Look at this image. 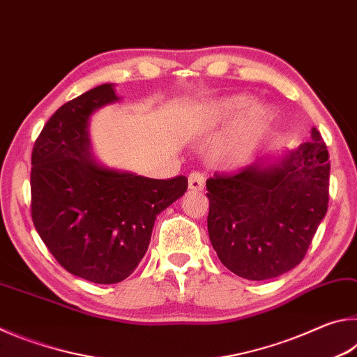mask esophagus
Listing matches in <instances>:
<instances>
[{"mask_svg": "<svg viewBox=\"0 0 357 357\" xmlns=\"http://www.w3.org/2000/svg\"><path fill=\"white\" fill-rule=\"evenodd\" d=\"M189 189L200 192L204 189V176L198 172H192L189 174Z\"/></svg>", "mask_w": 357, "mask_h": 357, "instance_id": "esophagus-1", "label": "esophagus"}]
</instances>
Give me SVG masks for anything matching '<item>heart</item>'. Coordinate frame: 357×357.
I'll list each match as a JSON object with an SVG mask.
<instances>
[{
  "label": "heart",
  "mask_w": 357,
  "mask_h": 357,
  "mask_svg": "<svg viewBox=\"0 0 357 357\" xmlns=\"http://www.w3.org/2000/svg\"><path fill=\"white\" fill-rule=\"evenodd\" d=\"M208 114L217 123L236 118L217 138L211 149L214 164L223 168H239L250 160L275 123V110L266 104H253L247 94L228 96L213 102Z\"/></svg>",
  "instance_id": "b5f03b06"
}]
</instances>
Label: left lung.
Here are the masks:
<instances>
[{
  "instance_id": "1",
  "label": "left lung",
  "mask_w": 357,
  "mask_h": 357,
  "mask_svg": "<svg viewBox=\"0 0 357 357\" xmlns=\"http://www.w3.org/2000/svg\"><path fill=\"white\" fill-rule=\"evenodd\" d=\"M329 153L312 138L231 176L206 181L208 231L220 261L247 280L274 279L298 266L329 202Z\"/></svg>"
}]
</instances>
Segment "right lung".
<instances>
[{
    "label": "right lung",
    "instance_id": "obj_1",
    "mask_svg": "<svg viewBox=\"0 0 357 357\" xmlns=\"http://www.w3.org/2000/svg\"><path fill=\"white\" fill-rule=\"evenodd\" d=\"M119 100L114 84L105 83L59 107L31 157V214L40 239L66 271L104 285L134 273L155 217L187 190L185 176L151 179L96 160L89 121Z\"/></svg>",
    "mask_w": 357,
    "mask_h": 357
}]
</instances>
